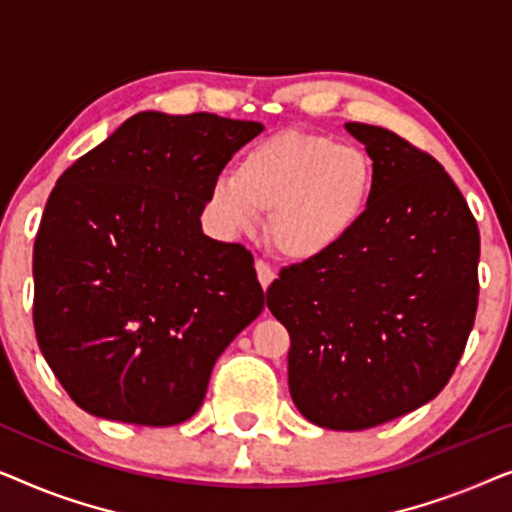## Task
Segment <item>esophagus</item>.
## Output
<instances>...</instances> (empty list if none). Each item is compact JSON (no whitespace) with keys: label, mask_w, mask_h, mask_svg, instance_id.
Listing matches in <instances>:
<instances>
[{"label":"esophagus","mask_w":512,"mask_h":512,"mask_svg":"<svg viewBox=\"0 0 512 512\" xmlns=\"http://www.w3.org/2000/svg\"><path fill=\"white\" fill-rule=\"evenodd\" d=\"M256 275H258V282H261L263 289H268V286L272 284V279H275V270H272L265 261H256Z\"/></svg>","instance_id":"obj_1"}]
</instances>
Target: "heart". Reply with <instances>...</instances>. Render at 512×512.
Masks as SVG:
<instances>
[{"label": "heart", "instance_id": "b5f03b06", "mask_svg": "<svg viewBox=\"0 0 512 512\" xmlns=\"http://www.w3.org/2000/svg\"><path fill=\"white\" fill-rule=\"evenodd\" d=\"M373 195L375 163L361 146L286 130L256 142L235 174L214 181L209 212L228 235L254 233L261 214H270L272 247L293 263H310L349 240Z\"/></svg>", "mask_w": 512, "mask_h": 512}]
</instances>
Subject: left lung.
Listing matches in <instances>:
<instances>
[{
  "instance_id": "obj_1",
  "label": "left lung",
  "mask_w": 512,
  "mask_h": 512,
  "mask_svg": "<svg viewBox=\"0 0 512 512\" xmlns=\"http://www.w3.org/2000/svg\"><path fill=\"white\" fill-rule=\"evenodd\" d=\"M345 128L375 163L366 219L328 256L279 272L268 307L291 335L300 415L361 431L450 382L478 310L480 233L436 158L377 125Z\"/></svg>"
}]
</instances>
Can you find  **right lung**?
Here are the masks:
<instances>
[{
	"label": "right lung",
	"instance_id": "obj_1",
	"mask_svg": "<svg viewBox=\"0 0 512 512\" xmlns=\"http://www.w3.org/2000/svg\"><path fill=\"white\" fill-rule=\"evenodd\" d=\"M256 121L142 111L62 172L34 240V331L72 401L172 426L265 307L254 256L202 233V209Z\"/></svg>",
	"mask_w": 512,
	"mask_h": 512
}]
</instances>
